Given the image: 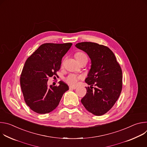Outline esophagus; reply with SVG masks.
<instances>
[{"mask_svg":"<svg viewBox=\"0 0 147 147\" xmlns=\"http://www.w3.org/2000/svg\"><path fill=\"white\" fill-rule=\"evenodd\" d=\"M69 88H70V90H76V89L77 88V87H73V86H70V87H69Z\"/></svg>","mask_w":147,"mask_h":147,"instance_id":"34e87169","label":"esophagus"}]
</instances>
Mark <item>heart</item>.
I'll list each match as a JSON object with an SVG mask.
<instances>
[{
	"label": "heart",
	"instance_id": "heart-1",
	"mask_svg": "<svg viewBox=\"0 0 147 147\" xmlns=\"http://www.w3.org/2000/svg\"><path fill=\"white\" fill-rule=\"evenodd\" d=\"M76 59L79 61L82 58L87 57V56L82 52H77L74 55ZM83 78V76L81 74H69L66 78L65 81L66 82L69 84V85L71 86H76L78 80H81Z\"/></svg>",
	"mask_w": 147,
	"mask_h": 147
}]
</instances>
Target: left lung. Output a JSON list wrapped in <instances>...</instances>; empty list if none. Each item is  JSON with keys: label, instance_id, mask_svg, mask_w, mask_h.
<instances>
[{"label": "left lung", "instance_id": "left-lung-1", "mask_svg": "<svg viewBox=\"0 0 147 147\" xmlns=\"http://www.w3.org/2000/svg\"><path fill=\"white\" fill-rule=\"evenodd\" d=\"M76 47L86 52L91 60V68L85 80L91 87H86V95L81 102L88 112L103 115L113 107L120 95L121 69L113 52L106 46L83 42Z\"/></svg>", "mask_w": 147, "mask_h": 147}]
</instances>
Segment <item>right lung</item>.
Wrapping results in <instances>:
<instances>
[{
  "instance_id": "add662e5",
  "label": "right lung",
  "mask_w": 147,
  "mask_h": 147,
  "mask_svg": "<svg viewBox=\"0 0 147 147\" xmlns=\"http://www.w3.org/2000/svg\"><path fill=\"white\" fill-rule=\"evenodd\" d=\"M71 43H46L41 45L27 59L20 77V86L25 102L34 112L48 113L57 106L68 86L59 81V86L48 87L49 77L57 76L61 59Z\"/></svg>"
}]
</instances>
